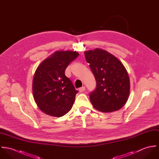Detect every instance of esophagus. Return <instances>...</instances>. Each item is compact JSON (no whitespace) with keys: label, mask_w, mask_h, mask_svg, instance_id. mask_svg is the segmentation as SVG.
Masks as SVG:
<instances>
[{"label":"esophagus","mask_w":159,"mask_h":159,"mask_svg":"<svg viewBox=\"0 0 159 159\" xmlns=\"http://www.w3.org/2000/svg\"><path fill=\"white\" fill-rule=\"evenodd\" d=\"M85 89H86V88H85L84 86H83V87H81V88H80L79 89V91H80V92H82L85 91Z\"/></svg>","instance_id":"1"}]
</instances>
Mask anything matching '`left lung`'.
Segmentation results:
<instances>
[{
    "label": "left lung",
    "instance_id": "left-lung-1",
    "mask_svg": "<svg viewBox=\"0 0 159 159\" xmlns=\"http://www.w3.org/2000/svg\"><path fill=\"white\" fill-rule=\"evenodd\" d=\"M85 58L93 73L97 87L90 100L98 111H117L126 103L130 93V79L122 63L108 51L96 48L84 52Z\"/></svg>",
    "mask_w": 159,
    "mask_h": 159
}]
</instances>
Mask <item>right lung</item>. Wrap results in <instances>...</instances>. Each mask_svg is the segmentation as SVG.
<instances>
[{"mask_svg":"<svg viewBox=\"0 0 159 159\" xmlns=\"http://www.w3.org/2000/svg\"><path fill=\"white\" fill-rule=\"evenodd\" d=\"M78 56L76 51H57L37 68L32 92L35 103L44 113L61 117L71 110L78 92L65 75V70Z\"/></svg>","mask_w":159,"mask_h":159,"instance_id":"obj_1","label":"right lung"}]
</instances>
